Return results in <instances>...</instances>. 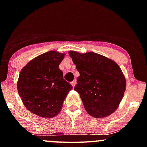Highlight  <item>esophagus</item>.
<instances>
[{"label":"esophagus","mask_w":147,"mask_h":147,"mask_svg":"<svg viewBox=\"0 0 147 147\" xmlns=\"http://www.w3.org/2000/svg\"><path fill=\"white\" fill-rule=\"evenodd\" d=\"M76 83H77V81L75 80H74L72 81V82H71V84H72V87H75V84H76Z\"/></svg>","instance_id":"1"}]
</instances>
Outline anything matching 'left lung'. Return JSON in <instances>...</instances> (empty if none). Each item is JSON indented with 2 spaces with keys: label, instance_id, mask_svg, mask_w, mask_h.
I'll return each mask as SVG.
<instances>
[{
  "label": "left lung",
  "instance_id": "left-lung-1",
  "mask_svg": "<svg viewBox=\"0 0 147 147\" xmlns=\"http://www.w3.org/2000/svg\"><path fill=\"white\" fill-rule=\"evenodd\" d=\"M68 53L80 72L74 90L80 94L87 113L102 118L115 112L126 90L125 77L119 65L95 53Z\"/></svg>",
  "mask_w": 147,
  "mask_h": 147
}]
</instances>
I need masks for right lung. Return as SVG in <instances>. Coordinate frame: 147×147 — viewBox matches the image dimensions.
<instances>
[{
    "instance_id": "right-lung-1",
    "label": "right lung",
    "mask_w": 147,
    "mask_h": 147,
    "mask_svg": "<svg viewBox=\"0 0 147 147\" xmlns=\"http://www.w3.org/2000/svg\"><path fill=\"white\" fill-rule=\"evenodd\" d=\"M65 53L51 50L29 62L20 71L17 88L28 110L45 118L58 115L72 86L59 68Z\"/></svg>"
}]
</instances>
